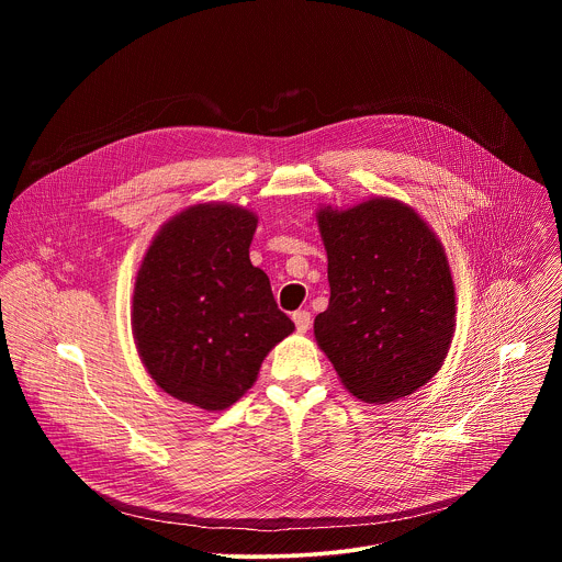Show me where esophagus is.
I'll use <instances>...</instances> for the list:
<instances>
[{"label":"esophagus","mask_w":562,"mask_h":562,"mask_svg":"<svg viewBox=\"0 0 562 562\" xmlns=\"http://www.w3.org/2000/svg\"><path fill=\"white\" fill-rule=\"evenodd\" d=\"M293 323L297 334H306L311 329V313L308 311H295L293 313Z\"/></svg>","instance_id":"1"}]
</instances>
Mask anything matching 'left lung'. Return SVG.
<instances>
[{"mask_svg":"<svg viewBox=\"0 0 562 562\" xmlns=\"http://www.w3.org/2000/svg\"><path fill=\"white\" fill-rule=\"evenodd\" d=\"M331 297L315 315L317 347L345 389L369 405L427 384L456 331V286L445 247L420 213L393 198L319 206Z\"/></svg>","mask_w":562,"mask_h":562,"instance_id":"obj_1","label":"left lung"}]
</instances>
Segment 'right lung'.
Instances as JSON below:
<instances>
[{
  "instance_id": "obj_1",
  "label": "right lung",
  "mask_w": 562,
  "mask_h": 562,
  "mask_svg": "<svg viewBox=\"0 0 562 562\" xmlns=\"http://www.w3.org/2000/svg\"><path fill=\"white\" fill-rule=\"evenodd\" d=\"M258 215L200 202L167 220L135 276L131 327L155 384L204 412L237 403L295 325L249 247Z\"/></svg>"
}]
</instances>
